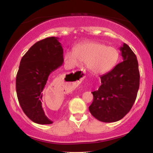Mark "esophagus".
<instances>
[{
	"mask_svg": "<svg viewBox=\"0 0 153 153\" xmlns=\"http://www.w3.org/2000/svg\"><path fill=\"white\" fill-rule=\"evenodd\" d=\"M79 76H82V78H81V79H83V78H84V77H85V74H84V72H81V73H80V74H79Z\"/></svg>",
	"mask_w": 153,
	"mask_h": 153,
	"instance_id": "1",
	"label": "esophagus"
}]
</instances>
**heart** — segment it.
I'll return each instance as SVG.
<instances>
[{"mask_svg":"<svg viewBox=\"0 0 153 153\" xmlns=\"http://www.w3.org/2000/svg\"><path fill=\"white\" fill-rule=\"evenodd\" d=\"M120 53L117 48L107 46L96 42H83L76 46L74 51H68L64 61L70 68L81 62L87 63V67L95 74H102L111 71L118 62Z\"/></svg>","mask_w":153,"mask_h":153,"instance_id":"obj_1","label":"heart"}]
</instances>
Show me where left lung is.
Listing matches in <instances>:
<instances>
[{
    "label": "left lung",
    "instance_id": "8db88e82",
    "mask_svg": "<svg viewBox=\"0 0 153 153\" xmlns=\"http://www.w3.org/2000/svg\"><path fill=\"white\" fill-rule=\"evenodd\" d=\"M120 51L123 62L101 76V85L91 92L94 99L89 110L103 123L123 118L132 108L139 90L140 76L136 55L124 43Z\"/></svg>",
    "mask_w": 153,
    "mask_h": 153
}]
</instances>
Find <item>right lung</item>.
Masks as SVG:
<instances>
[{
  "label": "right lung",
  "instance_id": "obj_1",
  "mask_svg": "<svg viewBox=\"0 0 153 153\" xmlns=\"http://www.w3.org/2000/svg\"><path fill=\"white\" fill-rule=\"evenodd\" d=\"M58 37H47L36 42L20 61L16 80L20 105L34 123L52 124L42 108L43 90L50 74L63 64V51Z\"/></svg>",
  "mask_w": 153,
  "mask_h": 153
}]
</instances>
